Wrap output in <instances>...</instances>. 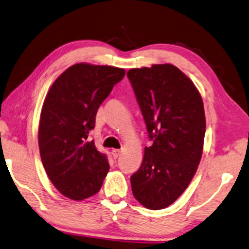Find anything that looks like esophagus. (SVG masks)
I'll list each match as a JSON object with an SVG mask.
<instances>
[{
	"label": "esophagus",
	"instance_id": "esophagus-1",
	"mask_svg": "<svg viewBox=\"0 0 249 249\" xmlns=\"http://www.w3.org/2000/svg\"><path fill=\"white\" fill-rule=\"evenodd\" d=\"M120 154H121V149H112V155H113V157L114 159H117L118 156H120Z\"/></svg>",
	"mask_w": 249,
	"mask_h": 249
}]
</instances>
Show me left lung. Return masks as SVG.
<instances>
[{"mask_svg":"<svg viewBox=\"0 0 249 249\" xmlns=\"http://www.w3.org/2000/svg\"><path fill=\"white\" fill-rule=\"evenodd\" d=\"M152 146L131 176L133 195L163 210L183 194L198 167L206 129L203 100L194 83L172 64L127 72Z\"/></svg>","mask_w":249,"mask_h":249,"instance_id":"obj_1","label":"left lung"}]
</instances>
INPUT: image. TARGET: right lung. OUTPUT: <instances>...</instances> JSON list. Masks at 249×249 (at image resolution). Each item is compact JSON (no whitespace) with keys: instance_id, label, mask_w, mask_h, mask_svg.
I'll use <instances>...</instances> for the list:
<instances>
[{"instance_id":"obj_1","label":"right lung","mask_w":249,"mask_h":249,"mask_svg":"<svg viewBox=\"0 0 249 249\" xmlns=\"http://www.w3.org/2000/svg\"><path fill=\"white\" fill-rule=\"evenodd\" d=\"M124 76L123 69L78 63L56 78L45 97L39 154L52 184L71 199L95 195L107 174V157L88 139L98 107Z\"/></svg>"}]
</instances>
